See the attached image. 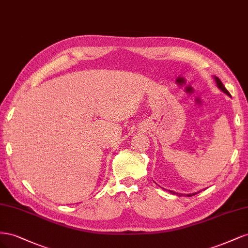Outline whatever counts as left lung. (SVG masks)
<instances>
[{
    "label": "left lung",
    "mask_w": 248,
    "mask_h": 248,
    "mask_svg": "<svg viewBox=\"0 0 248 248\" xmlns=\"http://www.w3.org/2000/svg\"><path fill=\"white\" fill-rule=\"evenodd\" d=\"M213 78H214V80H215V82H216V86H217V88H218L220 91H222L224 94H227L228 96H231V94L229 93V91L228 90L224 88V86H223V84L221 82V80L217 78V77H213ZM171 193H175V194H178V196L180 197V196H182V193H178V192H175V191H170ZM196 193H198V192H194V193H189V194H186L187 197H191V196H194V194Z\"/></svg>",
    "instance_id": "8db88e82"
}]
</instances>
